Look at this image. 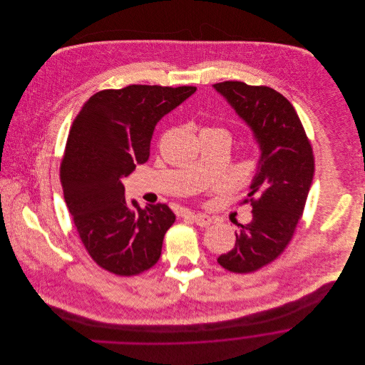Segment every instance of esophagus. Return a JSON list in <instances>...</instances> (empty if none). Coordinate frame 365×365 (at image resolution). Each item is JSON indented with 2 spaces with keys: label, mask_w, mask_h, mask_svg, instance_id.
Returning <instances> with one entry per match:
<instances>
[{
  "label": "esophagus",
  "mask_w": 365,
  "mask_h": 365,
  "mask_svg": "<svg viewBox=\"0 0 365 365\" xmlns=\"http://www.w3.org/2000/svg\"><path fill=\"white\" fill-rule=\"evenodd\" d=\"M192 222L195 225H198L200 227H207L210 223H212V219L208 215H204V213H195L192 215Z\"/></svg>",
  "instance_id": "1"
}]
</instances>
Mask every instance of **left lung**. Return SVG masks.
Masks as SVG:
<instances>
[{
    "instance_id": "obj_1",
    "label": "left lung",
    "mask_w": 365,
    "mask_h": 365,
    "mask_svg": "<svg viewBox=\"0 0 365 365\" xmlns=\"http://www.w3.org/2000/svg\"><path fill=\"white\" fill-rule=\"evenodd\" d=\"M213 87L253 129L261 149L250 192L240 202L252 205L253 220L237 225L235 249L217 262L230 272H255L292 240L312 184V146L295 108L278 91L243 81Z\"/></svg>"
}]
</instances>
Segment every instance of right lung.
Here are the masks:
<instances>
[{
	"instance_id": "right-lung-1",
	"label": "right lung",
	"mask_w": 365,
	"mask_h": 365,
	"mask_svg": "<svg viewBox=\"0 0 365 365\" xmlns=\"http://www.w3.org/2000/svg\"><path fill=\"white\" fill-rule=\"evenodd\" d=\"M197 87L132 84L94 94L68 132L60 181L73 223L101 268L130 277L156 264L175 215L165 204L142 209L125 200L122 178L150 156L157 122Z\"/></svg>"
}]
</instances>
